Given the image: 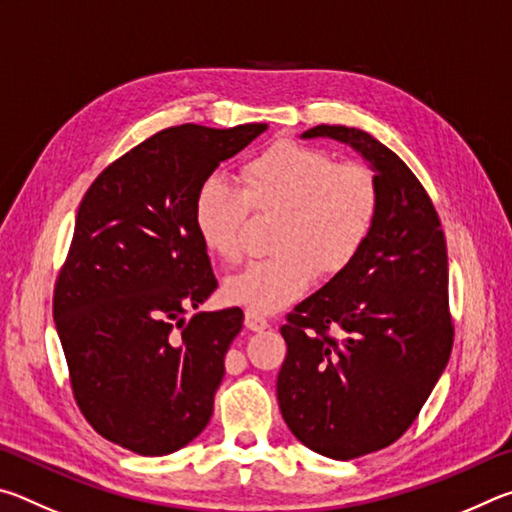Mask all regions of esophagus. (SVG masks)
<instances>
[{
	"mask_svg": "<svg viewBox=\"0 0 512 512\" xmlns=\"http://www.w3.org/2000/svg\"><path fill=\"white\" fill-rule=\"evenodd\" d=\"M268 325H271V320H268L266 316H262L255 309H246V327L248 329H253V332H262V329H266Z\"/></svg>",
	"mask_w": 512,
	"mask_h": 512,
	"instance_id": "obj_1",
	"label": "esophagus"
}]
</instances>
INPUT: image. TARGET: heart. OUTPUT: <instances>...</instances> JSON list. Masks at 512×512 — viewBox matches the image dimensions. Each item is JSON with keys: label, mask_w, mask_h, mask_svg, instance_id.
<instances>
[{"label": "heart", "mask_w": 512, "mask_h": 512, "mask_svg": "<svg viewBox=\"0 0 512 512\" xmlns=\"http://www.w3.org/2000/svg\"><path fill=\"white\" fill-rule=\"evenodd\" d=\"M241 189L210 176L198 185L192 221L203 248L237 262L250 212L277 214L271 248L225 280L230 302L271 314L305 293L316 273L334 277L366 248L379 216V183L361 162H336L318 146L280 140L241 164Z\"/></svg>", "instance_id": "b5f03b06"}]
</instances>
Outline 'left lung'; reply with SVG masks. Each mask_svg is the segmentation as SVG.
<instances>
[{
  "mask_svg": "<svg viewBox=\"0 0 512 512\" xmlns=\"http://www.w3.org/2000/svg\"><path fill=\"white\" fill-rule=\"evenodd\" d=\"M350 144L377 173L379 216L352 266L287 314L277 375L284 422L314 452H379L418 418L454 345L447 244L427 189L375 137L320 124L305 137Z\"/></svg>",
  "mask_w": 512,
  "mask_h": 512,
  "instance_id": "left-lung-1",
  "label": "left lung"
}]
</instances>
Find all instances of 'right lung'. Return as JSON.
<instances>
[{
	"label": "right lung",
	"mask_w": 512,
	"mask_h": 512,
	"mask_svg": "<svg viewBox=\"0 0 512 512\" xmlns=\"http://www.w3.org/2000/svg\"><path fill=\"white\" fill-rule=\"evenodd\" d=\"M264 131L164 128L110 162L83 196L54 320L74 402L110 443L171 454L212 418L244 311H201L185 323L216 289L192 203L198 185Z\"/></svg>",
	"instance_id": "right-lung-1"
}]
</instances>
